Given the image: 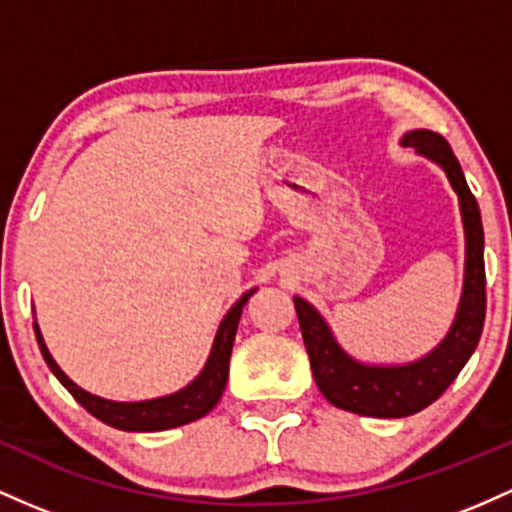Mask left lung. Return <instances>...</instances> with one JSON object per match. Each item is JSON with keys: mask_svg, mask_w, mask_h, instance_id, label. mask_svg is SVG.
I'll return each instance as SVG.
<instances>
[{"mask_svg": "<svg viewBox=\"0 0 512 512\" xmlns=\"http://www.w3.org/2000/svg\"><path fill=\"white\" fill-rule=\"evenodd\" d=\"M401 145L435 162L450 179L459 198L464 225V287L457 317L440 346L406 365H367L338 346L324 317L302 297H295L304 346L321 394L336 409L372 418H404L423 411L455 382V377L479 346L486 317L484 227L476 198L469 191L455 152L433 130L406 132Z\"/></svg>", "mask_w": 512, "mask_h": 512, "instance_id": "obj_1", "label": "left lung"}]
</instances>
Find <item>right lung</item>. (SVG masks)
I'll return each mask as SVG.
<instances>
[{
	"instance_id": "add662e5",
	"label": "right lung",
	"mask_w": 512,
	"mask_h": 512,
	"mask_svg": "<svg viewBox=\"0 0 512 512\" xmlns=\"http://www.w3.org/2000/svg\"><path fill=\"white\" fill-rule=\"evenodd\" d=\"M254 290H249L246 295H241V300L234 304L227 312V317L222 319L220 329H217L215 343H212L210 358L205 363L203 372H200L195 380L183 387L181 392L159 396V399L149 401H108L101 396L84 392L82 387H77L65 372L60 370V365L55 363L53 355H50L48 346H45L43 336H40L38 324H33L36 329V338L40 353H43L45 363L57 380L62 382V387L70 392L79 404L84 406L91 416H96L106 426H113L118 430H130V433H152V430H169L186 426V423L198 421L205 413L215 409V404L220 401L222 392H225L227 375H229V355H232L234 336H237V326L241 319V309L249 302V297L254 295Z\"/></svg>"
}]
</instances>
